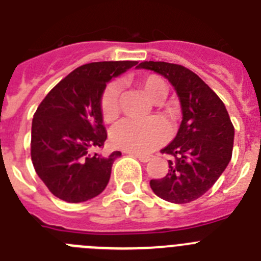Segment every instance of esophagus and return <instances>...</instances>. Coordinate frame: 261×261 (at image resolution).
I'll list each match as a JSON object with an SVG mask.
<instances>
[{
    "mask_svg": "<svg viewBox=\"0 0 261 261\" xmlns=\"http://www.w3.org/2000/svg\"><path fill=\"white\" fill-rule=\"evenodd\" d=\"M129 155L135 156V158H137L138 161H141V162H149L150 161V155H145V154H138V153H133V151H128Z\"/></svg>",
    "mask_w": 261,
    "mask_h": 261,
    "instance_id": "esophagus-1",
    "label": "esophagus"
}]
</instances>
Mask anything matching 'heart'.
<instances>
[{"label":"heart","mask_w":261,"mask_h":261,"mask_svg":"<svg viewBox=\"0 0 261 261\" xmlns=\"http://www.w3.org/2000/svg\"><path fill=\"white\" fill-rule=\"evenodd\" d=\"M145 93L153 100H159L166 95V84L158 75H146L141 80ZM120 86L116 81H112L106 86L100 98V112L106 121H111L119 112ZM170 129L161 119L137 120L128 117L111 130V142L114 146L133 153H149L167 141Z\"/></svg>","instance_id":"1"}]
</instances>
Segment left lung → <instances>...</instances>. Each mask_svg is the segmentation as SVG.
I'll return each mask as SVG.
<instances>
[{"instance_id": "1", "label": "left lung", "mask_w": 261, "mask_h": 261, "mask_svg": "<svg viewBox=\"0 0 261 261\" xmlns=\"http://www.w3.org/2000/svg\"><path fill=\"white\" fill-rule=\"evenodd\" d=\"M140 69L167 78L180 99L181 120L176 137L162 149L168 154V172L150 180L153 192L174 204L199 199L229 165L234 125L223 102L199 75L186 66L165 61H144Z\"/></svg>"}]
</instances>
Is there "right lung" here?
I'll return each mask as SVG.
<instances>
[{"instance_id": "obj_1", "label": "right lung", "mask_w": 261, "mask_h": 261, "mask_svg": "<svg viewBox=\"0 0 261 261\" xmlns=\"http://www.w3.org/2000/svg\"><path fill=\"white\" fill-rule=\"evenodd\" d=\"M137 61L90 62L69 73L47 94L36 110L31 128V159L52 195L66 202H84L107 187L115 159L91 154L105 145L100 98L111 78Z\"/></svg>"}]
</instances>
